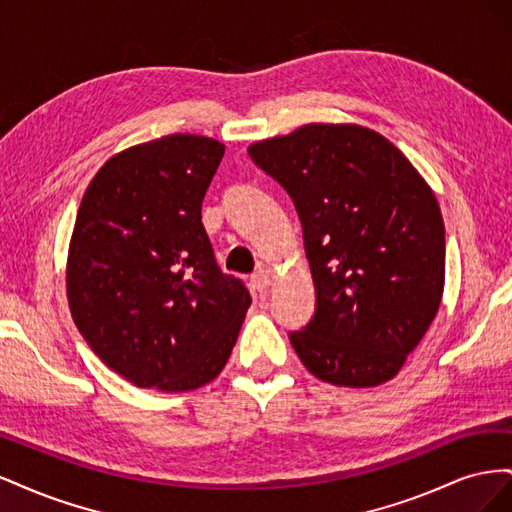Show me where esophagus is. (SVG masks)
<instances>
[{"label": "esophagus", "instance_id": "obj_1", "mask_svg": "<svg viewBox=\"0 0 512 512\" xmlns=\"http://www.w3.org/2000/svg\"><path fill=\"white\" fill-rule=\"evenodd\" d=\"M269 284H271V280H269L267 273L260 271V273H254V275H252V288H254V290L262 292V290L269 288Z\"/></svg>", "mask_w": 512, "mask_h": 512}]
</instances>
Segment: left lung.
<instances>
[{
  "instance_id": "obj_1",
  "label": "left lung",
  "mask_w": 512,
  "mask_h": 512,
  "mask_svg": "<svg viewBox=\"0 0 512 512\" xmlns=\"http://www.w3.org/2000/svg\"><path fill=\"white\" fill-rule=\"evenodd\" d=\"M252 162L292 198L316 286V312L290 344L335 386L397 376L438 314L444 222L425 179L361 126L309 123L254 143Z\"/></svg>"
}]
</instances>
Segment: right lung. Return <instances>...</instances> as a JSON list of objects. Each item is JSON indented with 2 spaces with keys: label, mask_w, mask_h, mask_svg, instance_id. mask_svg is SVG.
<instances>
[{
  "label": "right lung",
  "mask_w": 512,
  "mask_h": 512,
  "mask_svg": "<svg viewBox=\"0 0 512 512\" xmlns=\"http://www.w3.org/2000/svg\"><path fill=\"white\" fill-rule=\"evenodd\" d=\"M224 158L170 134L108 160L81 200L68 301L85 342L141 389L194 391L224 369L252 299L215 260L203 198Z\"/></svg>",
  "instance_id": "right-lung-1"
}]
</instances>
